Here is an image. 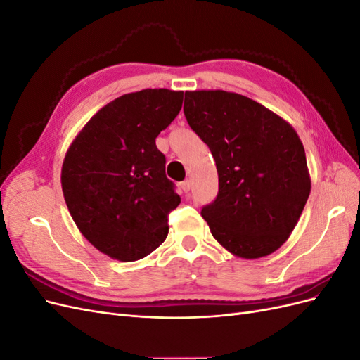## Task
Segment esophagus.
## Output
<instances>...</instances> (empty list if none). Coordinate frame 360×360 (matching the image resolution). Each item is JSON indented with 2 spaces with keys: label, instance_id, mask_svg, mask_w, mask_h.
<instances>
[{
  "label": "esophagus",
  "instance_id": "34e87169",
  "mask_svg": "<svg viewBox=\"0 0 360 360\" xmlns=\"http://www.w3.org/2000/svg\"><path fill=\"white\" fill-rule=\"evenodd\" d=\"M181 189H183V192H189L192 189V181L191 180H184L181 183Z\"/></svg>",
  "mask_w": 360,
  "mask_h": 360
}]
</instances>
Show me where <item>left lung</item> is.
<instances>
[{
    "label": "left lung",
    "mask_w": 360,
    "mask_h": 360,
    "mask_svg": "<svg viewBox=\"0 0 360 360\" xmlns=\"http://www.w3.org/2000/svg\"><path fill=\"white\" fill-rule=\"evenodd\" d=\"M183 111L216 162L219 192L201 210L213 237L242 258L275 252L311 192L296 130L249 97L222 90L186 91Z\"/></svg>",
    "instance_id": "left-lung-1"
}]
</instances>
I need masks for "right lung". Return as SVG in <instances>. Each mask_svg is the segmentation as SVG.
Segmentation results:
<instances>
[{
  "label": "right lung",
  "mask_w": 360,
  "mask_h": 360,
  "mask_svg": "<svg viewBox=\"0 0 360 360\" xmlns=\"http://www.w3.org/2000/svg\"><path fill=\"white\" fill-rule=\"evenodd\" d=\"M183 91L124 94L103 106L75 138L61 186L79 231L101 252L136 261L168 236L180 197L156 138L181 110Z\"/></svg>",
  "instance_id": "1"
}]
</instances>
